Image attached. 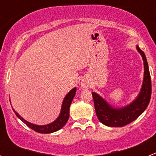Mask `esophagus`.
I'll list each match as a JSON object with an SVG mask.
<instances>
[{
    "label": "esophagus",
    "mask_w": 156,
    "mask_h": 156,
    "mask_svg": "<svg viewBox=\"0 0 156 156\" xmlns=\"http://www.w3.org/2000/svg\"><path fill=\"white\" fill-rule=\"evenodd\" d=\"M81 87L83 88H88L90 87V83H89V81L87 80L83 79L81 81Z\"/></svg>",
    "instance_id": "esophagus-1"
}]
</instances>
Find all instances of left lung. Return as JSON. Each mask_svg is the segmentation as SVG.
<instances>
[{
	"mask_svg": "<svg viewBox=\"0 0 156 156\" xmlns=\"http://www.w3.org/2000/svg\"><path fill=\"white\" fill-rule=\"evenodd\" d=\"M144 61V80L138 96L133 102L121 108H113L100 95L93 92L95 112L99 121L108 126H124L134 121L144 112L149 104L151 94V82L145 55L137 46Z\"/></svg>",
	"mask_w": 156,
	"mask_h": 156,
	"instance_id": "obj_1",
	"label": "left lung"
}]
</instances>
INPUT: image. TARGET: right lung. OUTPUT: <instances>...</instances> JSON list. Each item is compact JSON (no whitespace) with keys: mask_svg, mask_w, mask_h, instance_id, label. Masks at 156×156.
Returning a JSON list of instances; mask_svg holds the SVG:
<instances>
[{"mask_svg":"<svg viewBox=\"0 0 156 156\" xmlns=\"http://www.w3.org/2000/svg\"><path fill=\"white\" fill-rule=\"evenodd\" d=\"M76 91V88L74 87L73 90H70V91L66 94L64 100H63L60 115H59V116L54 121V122H52L51 123H49V124L44 125V126H38V125L33 124L31 122L25 120L23 117L20 115H19V113H17L14 109L13 111L14 112L16 113V115L19 117V119H21L27 126H29V127L31 128L32 129L35 130L36 132H38V133H53V132H55L57 131V130H58V129H62V128L65 126V124H66V122H67V121H68L69 118L70 105H71L72 101H73V99L74 96H75Z\"/></svg>","mask_w":156,"mask_h":156,"instance_id":"right-lung-1","label":"right lung"}]
</instances>
